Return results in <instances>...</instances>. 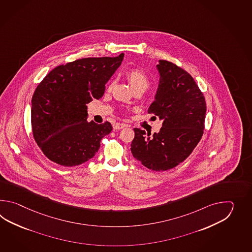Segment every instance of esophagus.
I'll return each instance as SVG.
<instances>
[{"instance_id":"1","label":"esophagus","mask_w":252,"mask_h":252,"mask_svg":"<svg viewBox=\"0 0 252 252\" xmlns=\"http://www.w3.org/2000/svg\"><path fill=\"white\" fill-rule=\"evenodd\" d=\"M124 127H125V125L123 124H119V123H117V124H113V128L114 129H121V128H124Z\"/></svg>"}]
</instances>
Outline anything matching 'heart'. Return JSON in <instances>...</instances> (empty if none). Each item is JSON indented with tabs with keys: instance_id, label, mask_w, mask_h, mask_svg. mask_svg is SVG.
<instances>
[{
	"instance_id": "b5f03b06",
	"label": "heart",
	"mask_w": 252,
	"mask_h": 252,
	"mask_svg": "<svg viewBox=\"0 0 252 252\" xmlns=\"http://www.w3.org/2000/svg\"><path fill=\"white\" fill-rule=\"evenodd\" d=\"M129 85L132 87L133 90L141 89L145 91L150 86V78L145 73L144 71L140 68H132L128 70L126 74ZM113 86V84L110 87Z\"/></svg>"
}]
</instances>
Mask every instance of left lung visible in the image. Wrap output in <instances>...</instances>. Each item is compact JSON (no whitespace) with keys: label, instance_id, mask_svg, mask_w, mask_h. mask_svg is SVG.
I'll return each instance as SVG.
<instances>
[{"label":"left lung","instance_id":"8db88e82","mask_svg":"<svg viewBox=\"0 0 252 252\" xmlns=\"http://www.w3.org/2000/svg\"><path fill=\"white\" fill-rule=\"evenodd\" d=\"M157 69L159 83L148 113L158 117L162 127L152 136L134 128L130 150L146 167L166 171L185 160L198 144L204 133L206 102L187 71L166 60H158Z\"/></svg>","mask_w":252,"mask_h":252}]
</instances>
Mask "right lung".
Listing matches in <instances>:
<instances>
[{
  "label": "right lung",
  "instance_id": "right-lung-1",
  "mask_svg": "<svg viewBox=\"0 0 252 252\" xmlns=\"http://www.w3.org/2000/svg\"><path fill=\"white\" fill-rule=\"evenodd\" d=\"M124 57L86 58L61 64L37 86L32 100L33 137L50 160L78 166L96 154L113 126L108 122L88 123L86 104L103 95Z\"/></svg>",
  "mask_w": 252,
  "mask_h": 252
}]
</instances>
